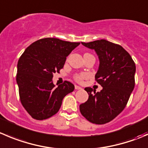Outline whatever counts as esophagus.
Returning <instances> with one entry per match:
<instances>
[{"instance_id": "34e87169", "label": "esophagus", "mask_w": 148, "mask_h": 148, "mask_svg": "<svg viewBox=\"0 0 148 148\" xmlns=\"http://www.w3.org/2000/svg\"><path fill=\"white\" fill-rule=\"evenodd\" d=\"M75 89L76 90H82V87H79V86H77V85H75Z\"/></svg>"}]
</instances>
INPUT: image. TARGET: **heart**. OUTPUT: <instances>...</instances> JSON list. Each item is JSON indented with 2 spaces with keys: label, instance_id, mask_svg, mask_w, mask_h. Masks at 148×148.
Listing matches in <instances>:
<instances>
[{
  "label": "heart",
  "instance_id": "b5f03b06",
  "mask_svg": "<svg viewBox=\"0 0 148 148\" xmlns=\"http://www.w3.org/2000/svg\"><path fill=\"white\" fill-rule=\"evenodd\" d=\"M86 77H87V75H86V74H76V75H74V79H75L76 82H82Z\"/></svg>",
  "mask_w": 148,
  "mask_h": 148
}]
</instances>
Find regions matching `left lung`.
Segmentation results:
<instances>
[{"label":"left lung","mask_w":148,"mask_h":148,"mask_svg":"<svg viewBox=\"0 0 148 148\" xmlns=\"http://www.w3.org/2000/svg\"><path fill=\"white\" fill-rule=\"evenodd\" d=\"M95 51L100 60L95 81L103 87L96 92L84 90L89 98L79 106L82 115L90 122L104 124L115 119L126 107L135 84L136 66L131 56L118 44L106 40L82 42Z\"/></svg>","instance_id":"1"}]
</instances>
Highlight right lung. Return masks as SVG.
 <instances>
[{
  "label": "right lung",
  "mask_w": 148,
  "mask_h": 148,
  "mask_svg": "<svg viewBox=\"0 0 148 148\" xmlns=\"http://www.w3.org/2000/svg\"><path fill=\"white\" fill-rule=\"evenodd\" d=\"M80 44L58 38H42L27 47L17 64L16 82L20 101L33 119L44 120L55 115L64 97L74 90L70 82L55 87L54 73H59L66 57Z\"/></svg>",
  "instance_id": "add662e5"
}]
</instances>
